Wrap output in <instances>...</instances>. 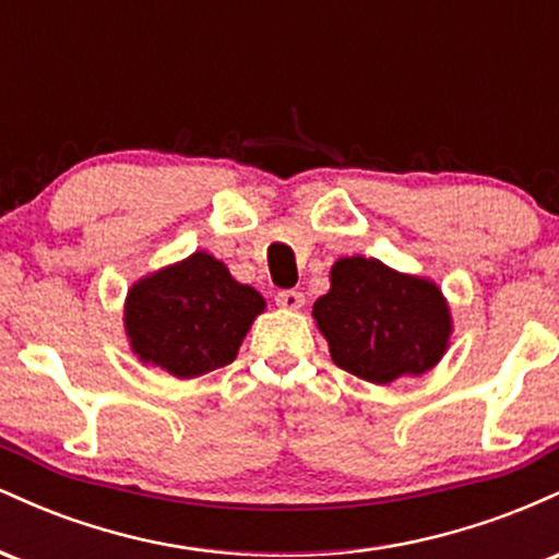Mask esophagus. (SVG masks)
I'll list each match as a JSON object with an SVG mask.
<instances>
[{
  "label": "esophagus",
  "mask_w": 559,
  "mask_h": 559,
  "mask_svg": "<svg viewBox=\"0 0 559 559\" xmlns=\"http://www.w3.org/2000/svg\"><path fill=\"white\" fill-rule=\"evenodd\" d=\"M275 305L294 312V310H299L301 305H305V294H301V292H281L278 297H275Z\"/></svg>",
  "instance_id": "esophagus-1"
}]
</instances>
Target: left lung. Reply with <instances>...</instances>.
Returning <instances> with one entry per match:
<instances>
[{"mask_svg": "<svg viewBox=\"0 0 559 559\" xmlns=\"http://www.w3.org/2000/svg\"><path fill=\"white\" fill-rule=\"evenodd\" d=\"M312 318L331 360L376 386L428 373L452 336L449 301L431 278L362 254L333 262L331 288L312 305Z\"/></svg>", "mask_w": 559, "mask_h": 559, "instance_id": "8db88e82", "label": "left lung"}]
</instances>
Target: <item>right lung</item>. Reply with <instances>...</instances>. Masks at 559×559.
Returning a JSON list of instances; mask_svg holds the SVG:
<instances>
[{
    "mask_svg": "<svg viewBox=\"0 0 559 559\" xmlns=\"http://www.w3.org/2000/svg\"><path fill=\"white\" fill-rule=\"evenodd\" d=\"M265 312L258 288L199 249L128 288L123 325L139 362L173 378H197L234 362L254 318Z\"/></svg>",
    "mask_w": 559,
    "mask_h": 559,
    "instance_id": "1",
    "label": "right lung"
}]
</instances>
